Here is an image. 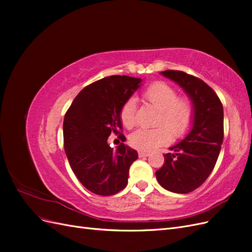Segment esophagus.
<instances>
[{
  "label": "esophagus",
  "mask_w": 252,
  "mask_h": 252,
  "mask_svg": "<svg viewBox=\"0 0 252 252\" xmlns=\"http://www.w3.org/2000/svg\"><path fill=\"white\" fill-rule=\"evenodd\" d=\"M148 156H150V154H149V152H147V151H142V150L139 151V157L140 158H146Z\"/></svg>",
  "instance_id": "obj_1"
}]
</instances>
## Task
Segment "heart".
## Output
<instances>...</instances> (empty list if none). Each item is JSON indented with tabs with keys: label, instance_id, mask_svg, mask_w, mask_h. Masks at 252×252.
<instances>
[{
	"label": "heart",
	"instance_id": "1",
	"mask_svg": "<svg viewBox=\"0 0 252 252\" xmlns=\"http://www.w3.org/2000/svg\"><path fill=\"white\" fill-rule=\"evenodd\" d=\"M145 100L159 110L157 121L158 127L154 129H139L129 141L136 149L151 151L168 144L171 135L181 139L191 128L194 119V107L188 96H178V91L169 84L162 81L152 83L145 90ZM120 118L126 128H132L136 123V103L134 97H129L122 106Z\"/></svg>",
	"mask_w": 252,
	"mask_h": 252
}]
</instances>
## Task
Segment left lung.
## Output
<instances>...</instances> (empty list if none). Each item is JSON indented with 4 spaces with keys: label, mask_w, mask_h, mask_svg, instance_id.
I'll list each match as a JSON object with an SVG mask.
<instances>
[{
    "label": "left lung",
    "mask_w": 252,
    "mask_h": 252,
    "mask_svg": "<svg viewBox=\"0 0 252 252\" xmlns=\"http://www.w3.org/2000/svg\"><path fill=\"white\" fill-rule=\"evenodd\" d=\"M161 74L184 89L192 101L194 119L186 138L164 155L156 177L169 191L188 193L200 187L216 166L224 138L223 105L215 90L199 78L179 70Z\"/></svg>",
    "instance_id": "8db88e82"
}]
</instances>
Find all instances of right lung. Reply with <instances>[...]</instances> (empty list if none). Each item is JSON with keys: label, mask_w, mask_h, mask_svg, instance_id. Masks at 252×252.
Here are the masks:
<instances>
[{"label": "right lung", "mask_w": 252, "mask_h": 252, "mask_svg": "<svg viewBox=\"0 0 252 252\" xmlns=\"http://www.w3.org/2000/svg\"><path fill=\"white\" fill-rule=\"evenodd\" d=\"M142 80L111 75L81 90L65 113L64 148L75 177L89 191L112 195L128 183L129 168L138 158L136 150L121 143L113 150L107 139L122 135V106L140 87Z\"/></svg>", "instance_id": "right-lung-1"}]
</instances>
